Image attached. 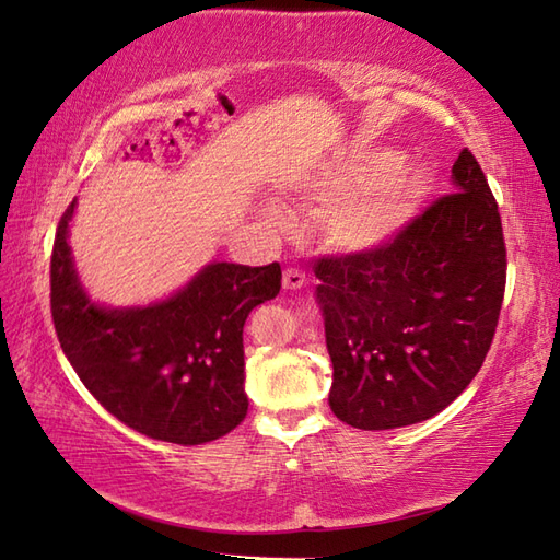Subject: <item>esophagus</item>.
I'll list each match as a JSON object with an SVG mask.
<instances>
[{
  "mask_svg": "<svg viewBox=\"0 0 560 560\" xmlns=\"http://www.w3.org/2000/svg\"><path fill=\"white\" fill-rule=\"evenodd\" d=\"M305 287V273L301 269L295 267H289L287 271H283V289H303Z\"/></svg>",
  "mask_w": 560,
  "mask_h": 560,
  "instance_id": "34e87169",
  "label": "esophagus"
}]
</instances>
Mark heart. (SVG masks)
Listing matches in <instances>:
<instances>
[{
  "instance_id": "heart-1",
  "label": "heart",
  "mask_w": 560,
  "mask_h": 560,
  "mask_svg": "<svg viewBox=\"0 0 560 560\" xmlns=\"http://www.w3.org/2000/svg\"><path fill=\"white\" fill-rule=\"evenodd\" d=\"M399 163L397 151H361L331 161L305 185L303 197L313 205L340 201L325 219L329 245L347 253H371L397 241L431 189V175L423 165ZM265 211L271 221H287L277 205H267Z\"/></svg>"
}]
</instances>
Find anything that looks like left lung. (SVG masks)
<instances>
[{"label": "left lung", "mask_w": 560, "mask_h": 560, "mask_svg": "<svg viewBox=\"0 0 560 560\" xmlns=\"http://www.w3.org/2000/svg\"><path fill=\"white\" fill-rule=\"evenodd\" d=\"M452 185L397 241L315 265L335 368L329 407L361 431L440 413L491 349L508 269L501 213L469 149Z\"/></svg>", "instance_id": "left-lung-1"}]
</instances>
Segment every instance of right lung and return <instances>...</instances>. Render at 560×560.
<instances>
[{
  "mask_svg": "<svg viewBox=\"0 0 560 560\" xmlns=\"http://www.w3.org/2000/svg\"><path fill=\"white\" fill-rule=\"evenodd\" d=\"M77 199L57 225L50 261L52 323L81 383L117 421L177 445L217 440L245 419L243 327L277 299L281 267L209 261L180 291L149 305L91 299L69 247Z\"/></svg>",
  "mask_w": 560,
  "mask_h": 560,
  "instance_id": "right-lung-1",
  "label": "right lung"
}]
</instances>
